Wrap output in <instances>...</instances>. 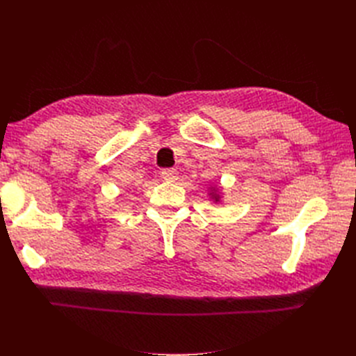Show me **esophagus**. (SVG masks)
<instances>
[{
    "mask_svg": "<svg viewBox=\"0 0 356 356\" xmlns=\"http://www.w3.org/2000/svg\"><path fill=\"white\" fill-rule=\"evenodd\" d=\"M160 175L165 181H169V182H174L178 179V172L175 169H163Z\"/></svg>",
    "mask_w": 356,
    "mask_h": 356,
    "instance_id": "1",
    "label": "esophagus"
}]
</instances>
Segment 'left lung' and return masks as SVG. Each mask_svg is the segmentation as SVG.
<instances>
[{
	"mask_svg": "<svg viewBox=\"0 0 356 356\" xmlns=\"http://www.w3.org/2000/svg\"><path fill=\"white\" fill-rule=\"evenodd\" d=\"M211 190V193L209 195L212 196V199H213V202H220V195H218V190L215 188V187H212V188H209Z\"/></svg>",
	"mask_w": 356,
	"mask_h": 356,
	"instance_id": "8db88e82",
	"label": "left lung"
}]
</instances>
